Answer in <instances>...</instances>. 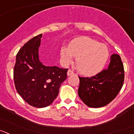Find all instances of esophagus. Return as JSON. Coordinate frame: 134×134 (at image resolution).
Here are the masks:
<instances>
[{
	"mask_svg": "<svg viewBox=\"0 0 134 134\" xmlns=\"http://www.w3.org/2000/svg\"><path fill=\"white\" fill-rule=\"evenodd\" d=\"M74 72H73L72 70H68V72H67V75L68 76H71V75H73V74H74Z\"/></svg>",
	"mask_w": 134,
	"mask_h": 134,
	"instance_id": "esophagus-1",
	"label": "esophagus"
}]
</instances>
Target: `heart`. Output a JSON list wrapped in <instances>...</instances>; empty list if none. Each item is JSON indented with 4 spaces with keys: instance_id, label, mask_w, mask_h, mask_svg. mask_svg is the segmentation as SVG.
<instances>
[{
    "instance_id": "b5f03b06",
    "label": "heart",
    "mask_w": 134,
    "mask_h": 134,
    "mask_svg": "<svg viewBox=\"0 0 134 134\" xmlns=\"http://www.w3.org/2000/svg\"><path fill=\"white\" fill-rule=\"evenodd\" d=\"M60 56L64 65L70 64L76 57L78 69L85 75H94L103 68L109 57L108 49L105 45L87 37H81L73 40L70 47L63 46Z\"/></svg>"
}]
</instances>
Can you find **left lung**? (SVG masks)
Returning <instances> with one entry per match:
<instances>
[{
  "label": "left lung",
  "mask_w": 134,
  "mask_h": 134,
  "mask_svg": "<svg viewBox=\"0 0 134 134\" xmlns=\"http://www.w3.org/2000/svg\"><path fill=\"white\" fill-rule=\"evenodd\" d=\"M78 93L89 107H104L111 102L122 88L124 68L118 54L111 55L109 67L91 77H80Z\"/></svg>",
  "instance_id": "left-lung-1"
}]
</instances>
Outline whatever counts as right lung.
<instances>
[{
	"mask_svg": "<svg viewBox=\"0 0 134 134\" xmlns=\"http://www.w3.org/2000/svg\"><path fill=\"white\" fill-rule=\"evenodd\" d=\"M42 34L34 37L19 49L13 70L15 88L23 100L37 108L49 106L58 95L68 69L46 66L39 58Z\"/></svg>",
	"mask_w": 134,
	"mask_h": 134,
	"instance_id": "obj_1",
	"label": "right lung"
}]
</instances>
